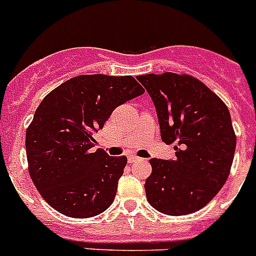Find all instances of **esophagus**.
<instances>
[{"label":"esophagus","mask_w":256,"mask_h":256,"mask_svg":"<svg viewBox=\"0 0 256 256\" xmlns=\"http://www.w3.org/2000/svg\"><path fill=\"white\" fill-rule=\"evenodd\" d=\"M139 160H142V159L138 156H135V155H130V156H128V163H134V162H139Z\"/></svg>","instance_id":"1"}]
</instances>
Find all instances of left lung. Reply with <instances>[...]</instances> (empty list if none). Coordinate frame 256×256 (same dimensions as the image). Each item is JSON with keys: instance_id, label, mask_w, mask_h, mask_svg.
Returning a JSON list of instances; mask_svg holds the SVG:
<instances>
[{"instance_id": "left-lung-1", "label": "left lung", "mask_w": 256, "mask_h": 256, "mask_svg": "<svg viewBox=\"0 0 256 256\" xmlns=\"http://www.w3.org/2000/svg\"><path fill=\"white\" fill-rule=\"evenodd\" d=\"M152 98L162 140L175 143V160L152 158L147 201L158 212L184 216L200 210L228 180L236 136L229 109L190 74L164 72L138 76Z\"/></svg>"}]
</instances>
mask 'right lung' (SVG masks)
Instances as JSON below:
<instances>
[{
  "mask_svg": "<svg viewBox=\"0 0 256 256\" xmlns=\"http://www.w3.org/2000/svg\"><path fill=\"white\" fill-rule=\"evenodd\" d=\"M143 93L132 76L81 74L43 98L26 130V155L31 180L55 210L89 218L112 205L128 158L93 148V134Z\"/></svg>",
  "mask_w": 256,
  "mask_h": 256,
  "instance_id": "add662e5",
  "label": "right lung"
}]
</instances>
